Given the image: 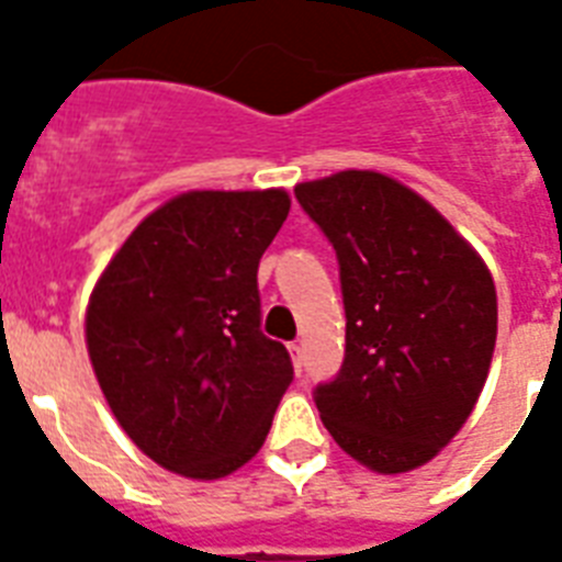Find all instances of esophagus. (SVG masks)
Returning <instances> with one entry per match:
<instances>
[{"instance_id": "esophagus-1", "label": "esophagus", "mask_w": 562, "mask_h": 562, "mask_svg": "<svg viewBox=\"0 0 562 562\" xmlns=\"http://www.w3.org/2000/svg\"><path fill=\"white\" fill-rule=\"evenodd\" d=\"M290 356H292V364H295V370H299V373H301L304 356H301V345H299V341H292V345H290Z\"/></svg>"}]
</instances>
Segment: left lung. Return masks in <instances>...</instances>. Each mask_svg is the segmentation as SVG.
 I'll return each instance as SVG.
<instances>
[{"instance_id":"left-lung-1","label":"left lung","mask_w":562,"mask_h":562,"mask_svg":"<svg viewBox=\"0 0 562 562\" xmlns=\"http://www.w3.org/2000/svg\"><path fill=\"white\" fill-rule=\"evenodd\" d=\"M338 258L345 361L313 391L324 428L361 465L402 474L474 411L497 341V292L465 238L379 171L299 183Z\"/></svg>"}]
</instances>
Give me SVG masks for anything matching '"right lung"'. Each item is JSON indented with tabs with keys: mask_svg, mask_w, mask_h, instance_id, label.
Segmentation results:
<instances>
[{
	"mask_svg": "<svg viewBox=\"0 0 562 562\" xmlns=\"http://www.w3.org/2000/svg\"><path fill=\"white\" fill-rule=\"evenodd\" d=\"M286 212L284 189L180 194L97 281L86 315L97 382L132 442L175 474L217 480L249 462L290 387L258 292Z\"/></svg>",
	"mask_w": 562,
	"mask_h": 562,
	"instance_id": "right-lung-1",
	"label": "right lung"
}]
</instances>
